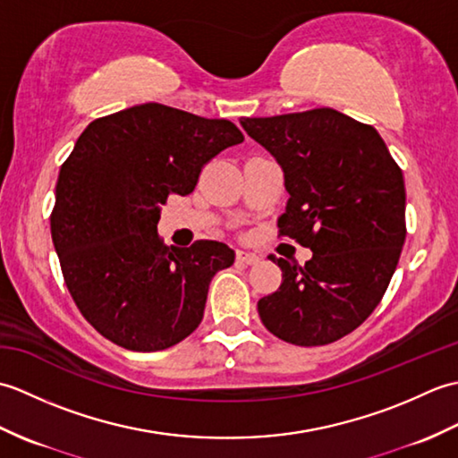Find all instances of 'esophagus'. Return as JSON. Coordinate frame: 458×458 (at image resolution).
<instances>
[{
    "instance_id": "1",
    "label": "esophagus",
    "mask_w": 458,
    "mask_h": 458,
    "mask_svg": "<svg viewBox=\"0 0 458 458\" xmlns=\"http://www.w3.org/2000/svg\"><path fill=\"white\" fill-rule=\"evenodd\" d=\"M236 259L240 261V264L254 266V264H258V261H259V256H258V254H254V251H244V250H240L238 254H236Z\"/></svg>"
}]
</instances>
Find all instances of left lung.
Listing matches in <instances>:
<instances>
[{
  "instance_id": "8db88e82",
  "label": "left lung",
  "mask_w": 458,
  "mask_h": 458,
  "mask_svg": "<svg viewBox=\"0 0 458 458\" xmlns=\"http://www.w3.org/2000/svg\"><path fill=\"white\" fill-rule=\"evenodd\" d=\"M285 173L279 236L313 251L269 259L281 285L258 301L261 323L295 346H325L372 315L405 242V182L372 125L333 108L242 118Z\"/></svg>"
}]
</instances>
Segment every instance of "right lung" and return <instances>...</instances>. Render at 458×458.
Masks as SVG:
<instances>
[{
    "instance_id": "right-lung-1",
    "label": "right lung",
    "mask_w": 458,
    "mask_h": 458,
    "mask_svg": "<svg viewBox=\"0 0 458 458\" xmlns=\"http://www.w3.org/2000/svg\"><path fill=\"white\" fill-rule=\"evenodd\" d=\"M244 135L163 104L94 120L63 163L51 236L82 317L133 352L179 344L200 325L214 274L234 264L222 242L169 248L157 234L169 194L187 197L212 157Z\"/></svg>"
}]
</instances>
